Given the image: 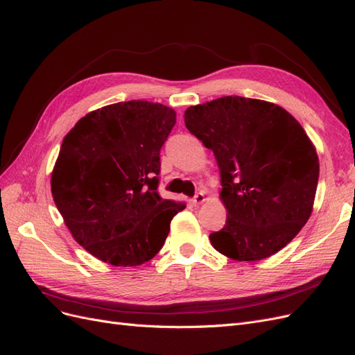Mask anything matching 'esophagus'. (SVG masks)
Wrapping results in <instances>:
<instances>
[{
	"mask_svg": "<svg viewBox=\"0 0 355 355\" xmlns=\"http://www.w3.org/2000/svg\"><path fill=\"white\" fill-rule=\"evenodd\" d=\"M191 202H193L195 205H200V204H204V202H205V193H204V191H198V193L195 195V198L191 199Z\"/></svg>",
	"mask_w": 355,
	"mask_h": 355,
	"instance_id": "obj_1",
	"label": "esophagus"
}]
</instances>
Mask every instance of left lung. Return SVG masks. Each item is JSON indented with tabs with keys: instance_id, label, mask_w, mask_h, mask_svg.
Instances as JSON below:
<instances>
[{
	"instance_id": "8db88e82",
	"label": "left lung",
	"mask_w": 355,
	"mask_h": 355,
	"mask_svg": "<svg viewBox=\"0 0 355 355\" xmlns=\"http://www.w3.org/2000/svg\"><path fill=\"white\" fill-rule=\"evenodd\" d=\"M186 128L216 156L226 225L209 235L238 261L270 257L311 217L318 156L299 121L266 101L223 96L189 107Z\"/></svg>"
}]
</instances>
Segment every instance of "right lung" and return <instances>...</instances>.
<instances>
[{"label":"right lung","instance_id":"1","mask_svg":"<svg viewBox=\"0 0 355 355\" xmlns=\"http://www.w3.org/2000/svg\"><path fill=\"white\" fill-rule=\"evenodd\" d=\"M175 111L148 101L98 108L65 135L52 195L71 235L113 266H138L164 247L186 204L157 193L160 148Z\"/></svg>","mask_w":355,"mask_h":355}]
</instances>
